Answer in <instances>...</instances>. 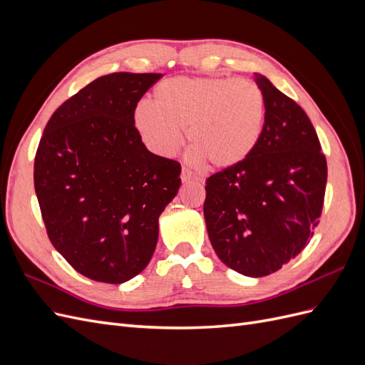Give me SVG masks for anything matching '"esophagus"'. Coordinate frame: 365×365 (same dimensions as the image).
<instances>
[{"instance_id":"34e87169","label":"esophagus","mask_w":365,"mask_h":365,"mask_svg":"<svg viewBox=\"0 0 365 365\" xmlns=\"http://www.w3.org/2000/svg\"><path fill=\"white\" fill-rule=\"evenodd\" d=\"M181 180H182V182H187V181H197L200 178H197V175H195L189 168H182Z\"/></svg>"}]
</instances>
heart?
<instances>
[{
  "mask_svg": "<svg viewBox=\"0 0 365 365\" xmlns=\"http://www.w3.org/2000/svg\"><path fill=\"white\" fill-rule=\"evenodd\" d=\"M267 102L260 86L233 77H175L153 91V105L143 101L134 113L146 146L172 157L182 143L195 161L228 169L245 161L262 137Z\"/></svg>",
  "mask_w": 365,
  "mask_h": 365,
  "instance_id": "heart-1",
  "label": "heart"
}]
</instances>
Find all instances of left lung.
Wrapping results in <instances>:
<instances>
[{
	"label": "left lung",
	"instance_id": "obj_1",
	"mask_svg": "<svg viewBox=\"0 0 365 365\" xmlns=\"http://www.w3.org/2000/svg\"><path fill=\"white\" fill-rule=\"evenodd\" d=\"M267 102L251 155L205 181L204 217L212 247L248 277L279 271L309 244L324 204L327 163L306 113L256 73Z\"/></svg>",
	"mask_w": 365,
	"mask_h": 365
}]
</instances>
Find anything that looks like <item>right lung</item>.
<instances>
[{
    "instance_id": "right-lung-1",
    "label": "right lung",
    "mask_w": 365,
    "mask_h": 365,
    "mask_svg": "<svg viewBox=\"0 0 365 365\" xmlns=\"http://www.w3.org/2000/svg\"><path fill=\"white\" fill-rule=\"evenodd\" d=\"M161 77H98L54 111L39 141L33 178L48 239L96 282L125 283L148 267L181 185V164L149 152L134 121Z\"/></svg>"
}]
</instances>
